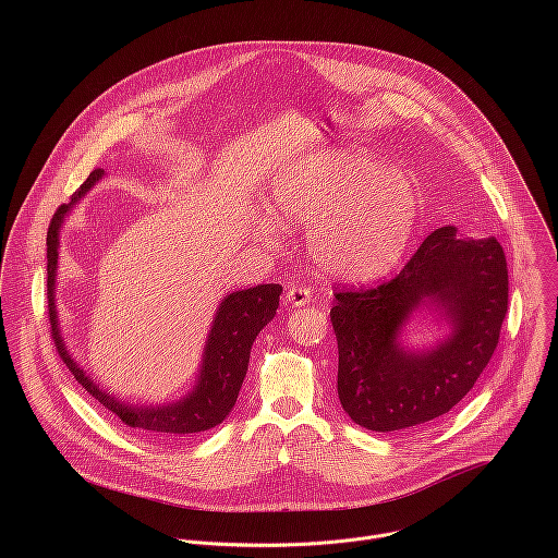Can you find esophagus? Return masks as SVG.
I'll list each match as a JSON object with an SVG mask.
<instances>
[{
	"label": "esophagus",
	"instance_id": "obj_1",
	"mask_svg": "<svg viewBox=\"0 0 558 558\" xmlns=\"http://www.w3.org/2000/svg\"><path fill=\"white\" fill-rule=\"evenodd\" d=\"M286 301L292 305V307H305L312 303V292L310 288L305 286H292L288 292H286Z\"/></svg>",
	"mask_w": 558,
	"mask_h": 558
}]
</instances>
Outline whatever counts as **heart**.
<instances>
[{
    "label": "heart",
    "mask_w": 558,
    "mask_h": 558,
    "mask_svg": "<svg viewBox=\"0 0 558 558\" xmlns=\"http://www.w3.org/2000/svg\"><path fill=\"white\" fill-rule=\"evenodd\" d=\"M272 202L286 223H314V262L339 281H367L391 270L421 215L414 180L363 150L328 153L286 169L275 180Z\"/></svg>",
    "instance_id": "obj_1"
}]
</instances>
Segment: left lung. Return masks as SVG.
<instances>
[{"label": "left lung", "mask_w": 558, "mask_h": 558, "mask_svg": "<svg viewBox=\"0 0 558 558\" xmlns=\"http://www.w3.org/2000/svg\"><path fill=\"white\" fill-rule=\"evenodd\" d=\"M425 302L452 324L427 353L398 345L400 326ZM509 303L507 259L496 239L466 240L438 228L393 279L335 290L330 322L339 348L337 393L354 423L408 429L447 414L489 363Z\"/></svg>", "instance_id": "1"}]
</instances>
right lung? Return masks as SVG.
I'll list each match as a JSON object with an SVG mask.
<instances>
[{
    "label": "right lung",
    "mask_w": 558,
    "mask_h": 558,
    "mask_svg": "<svg viewBox=\"0 0 558 558\" xmlns=\"http://www.w3.org/2000/svg\"><path fill=\"white\" fill-rule=\"evenodd\" d=\"M102 178V169H94L87 180L73 195L71 204H62L47 232V299H49V322L58 354L73 372L81 387L98 399L109 412H113L126 427L142 436L167 438V436H186L206 432L219 425L234 408L239 399L242 380L248 367L251 345L257 332L275 318L279 307V294L283 288L279 283H264L248 290H239L223 299L202 359V369L197 376L195 389L186 398L169 405H135L102 391L69 354L64 339L58 326L56 310V270H58V246H60V228L66 213L80 202L81 197Z\"/></svg>",
    "instance_id": "1"
}]
</instances>
